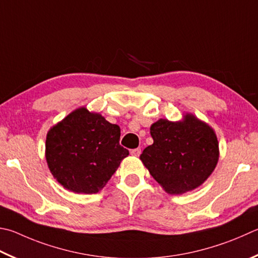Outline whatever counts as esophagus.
Here are the masks:
<instances>
[{"instance_id": "esophagus-1", "label": "esophagus", "mask_w": 258, "mask_h": 258, "mask_svg": "<svg viewBox=\"0 0 258 258\" xmlns=\"http://www.w3.org/2000/svg\"><path fill=\"white\" fill-rule=\"evenodd\" d=\"M131 154H132V156H134V157H139L140 154H141V149L138 148V149L131 150Z\"/></svg>"}]
</instances>
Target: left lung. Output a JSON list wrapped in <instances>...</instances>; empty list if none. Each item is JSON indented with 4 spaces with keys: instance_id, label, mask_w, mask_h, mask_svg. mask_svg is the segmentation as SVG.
Instances as JSON below:
<instances>
[{
    "instance_id": "left-lung-1",
    "label": "left lung",
    "mask_w": 258,
    "mask_h": 258,
    "mask_svg": "<svg viewBox=\"0 0 258 258\" xmlns=\"http://www.w3.org/2000/svg\"><path fill=\"white\" fill-rule=\"evenodd\" d=\"M153 144L140 159L167 193L184 194L198 188L212 174L219 161L214 130L193 114L181 120L160 118L150 127Z\"/></svg>"
}]
</instances>
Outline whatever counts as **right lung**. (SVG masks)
Segmentation results:
<instances>
[{
    "label": "right lung",
    "mask_w": 258,
    "mask_h": 258,
    "mask_svg": "<svg viewBox=\"0 0 258 258\" xmlns=\"http://www.w3.org/2000/svg\"><path fill=\"white\" fill-rule=\"evenodd\" d=\"M119 138V126L99 113L86 107L73 110L46 137L45 157L51 175L73 193H98L128 156Z\"/></svg>",
    "instance_id": "right-lung-1"
}]
</instances>
